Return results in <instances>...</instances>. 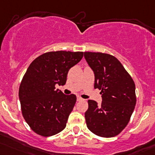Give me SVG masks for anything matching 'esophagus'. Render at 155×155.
<instances>
[{"mask_svg": "<svg viewBox=\"0 0 155 155\" xmlns=\"http://www.w3.org/2000/svg\"><path fill=\"white\" fill-rule=\"evenodd\" d=\"M81 100H83L82 98H81L80 96H77V101H81Z\"/></svg>", "mask_w": 155, "mask_h": 155, "instance_id": "obj_1", "label": "esophagus"}]
</instances>
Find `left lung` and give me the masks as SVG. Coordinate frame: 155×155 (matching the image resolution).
Here are the masks:
<instances>
[{"instance_id":"left-lung-1","label":"left lung","mask_w":155,"mask_h":155,"mask_svg":"<svg viewBox=\"0 0 155 155\" xmlns=\"http://www.w3.org/2000/svg\"><path fill=\"white\" fill-rule=\"evenodd\" d=\"M84 58L95 75L94 87L101 90V105L88 100L87 127L103 137L118 135L128 124L136 104L135 84L124 66L113 56L84 52Z\"/></svg>"}]
</instances>
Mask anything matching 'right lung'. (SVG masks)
<instances>
[{
	"label": "right lung",
	"mask_w": 155,
	"mask_h": 155,
	"mask_svg": "<svg viewBox=\"0 0 155 155\" xmlns=\"http://www.w3.org/2000/svg\"><path fill=\"white\" fill-rule=\"evenodd\" d=\"M82 57L80 51L47 52L27 69L20 83L19 98L23 118L38 135L49 137L65 128L76 96L64 95L55 86L65 84L68 71Z\"/></svg>",
	"instance_id": "obj_1"
}]
</instances>
